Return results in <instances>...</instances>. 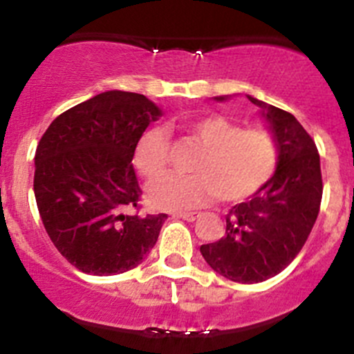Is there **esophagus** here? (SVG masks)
<instances>
[{
	"instance_id": "obj_1",
	"label": "esophagus",
	"mask_w": 354,
	"mask_h": 354,
	"mask_svg": "<svg viewBox=\"0 0 354 354\" xmlns=\"http://www.w3.org/2000/svg\"><path fill=\"white\" fill-rule=\"evenodd\" d=\"M174 216L181 217V219H185V221H188V223H192V221L197 219L198 214L197 212H178V214H174Z\"/></svg>"
}]
</instances>
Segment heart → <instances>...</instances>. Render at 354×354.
I'll use <instances>...</instances> for the list:
<instances>
[{"mask_svg":"<svg viewBox=\"0 0 354 354\" xmlns=\"http://www.w3.org/2000/svg\"><path fill=\"white\" fill-rule=\"evenodd\" d=\"M202 152L192 164L194 174H167L149 187V203L160 210H187L219 197L241 202L262 190L279 162L276 137L263 128H241L223 114H205L185 124ZM135 167L147 180L166 173L169 137L160 127L149 128L135 145Z\"/></svg>","mask_w":354,"mask_h":354,"instance_id":"b5f03b06","label":"heart"}]
</instances>
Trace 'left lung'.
<instances>
[{
	"mask_svg": "<svg viewBox=\"0 0 354 354\" xmlns=\"http://www.w3.org/2000/svg\"><path fill=\"white\" fill-rule=\"evenodd\" d=\"M248 99L262 109L279 145L277 169L262 190L227 212L219 241L200 246L217 274L241 284L270 279L295 260L319 216L324 190L319 151L299 121L288 111Z\"/></svg>",
	"mask_w": 354,
	"mask_h": 354,
	"instance_id": "8db88e82",
	"label": "left lung"
}]
</instances>
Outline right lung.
<instances>
[{"mask_svg": "<svg viewBox=\"0 0 354 354\" xmlns=\"http://www.w3.org/2000/svg\"><path fill=\"white\" fill-rule=\"evenodd\" d=\"M160 109L108 91L59 114L35 151L34 194L46 233L78 270L114 276L156 245L166 214L140 216L135 145Z\"/></svg>", "mask_w": 354, "mask_h": 354, "instance_id": "1", "label": "right lung"}]
</instances>
